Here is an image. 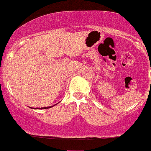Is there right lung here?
<instances>
[{
    "mask_svg": "<svg viewBox=\"0 0 151 151\" xmlns=\"http://www.w3.org/2000/svg\"><path fill=\"white\" fill-rule=\"evenodd\" d=\"M56 105V104H55ZM52 106H47V107H41V108H34V109H47V108H50V107H52Z\"/></svg>",
    "mask_w": 151,
    "mask_h": 151,
    "instance_id": "obj_1",
    "label": "right lung"
}]
</instances>
